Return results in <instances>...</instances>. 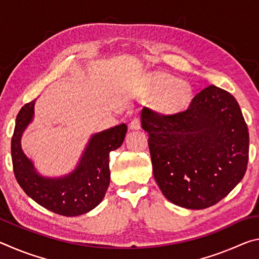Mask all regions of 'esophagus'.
<instances>
[{
  "label": "esophagus",
  "mask_w": 259,
  "mask_h": 259,
  "mask_svg": "<svg viewBox=\"0 0 259 259\" xmlns=\"http://www.w3.org/2000/svg\"><path fill=\"white\" fill-rule=\"evenodd\" d=\"M129 126H130V129H133V130L140 129V126H142V122H140L139 117H134V119L131 120Z\"/></svg>",
  "instance_id": "1"
}]
</instances>
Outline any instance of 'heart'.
Here are the masks:
<instances>
[{
  "label": "heart",
  "mask_w": 259,
  "mask_h": 259,
  "mask_svg": "<svg viewBox=\"0 0 259 259\" xmlns=\"http://www.w3.org/2000/svg\"><path fill=\"white\" fill-rule=\"evenodd\" d=\"M151 89L159 93L156 105L165 113L177 112L187 104L190 99V89L182 82H174L171 77L156 74L151 77Z\"/></svg>",
  "instance_id": "heart-1"
}]
</instances>
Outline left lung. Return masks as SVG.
Masks as SVG:
<instances>
[{
  "label": "left lung",
  "mask_w": 259,
  "mask_h": 259,
  "mask_svg": "<svg viewBox=\"0 0 259 259\" xmlns=\"http://www.w3.org/2000/svg\"><path fill=\"white\" fill-rule=\"evenodd\" d=\"M153 175L170 202L204 209L224 199L243 178L249 133L239 104L216 85L201 90L187 109L142 111Z\"/></svg>",
  "instance_id": "left-lung-1"
}]
</instances>
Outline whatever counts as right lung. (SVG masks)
I'll return each mask as SVG.
<instances>
[{
	"instance_id": "add662e5",
	"label": "right lung",
	"mask_w": 259,
	"mask_h": 259,
	"mask_svg": "<svg viewBox=\"0 0 259 259\" xmlns=\"http://www.w3.org/2000/svg\"><path fill=\"white\" fill-rule=\"evenodd\" d=\"M34 103L25 104L17 115L11 139V156L17 182L35 202L61 216L83 214L102 202L109 185V152L123 143L128 126H113L93 136L77 168L68 176L45 178L36 174L23 153L20 138L33 119Z\"/></svg>"
}]
</instances>
